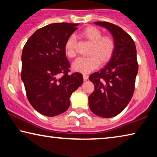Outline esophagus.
Returning <instances> with one entry per match:
<instances>
[{
  "instance_id": "esophagus-1",
  "label": "esophagus",
  "mask_w": 157,
  "mask_h": 157,
  "mask_svg": "<svg viewBox=\"0 0 157 157\" xmlns=\"http://www.w3.org/2000/svg\"><path fill=\"white\" fill-rule=\"evenodd\" d=\"M89 78V75H86V74H83V79H84V81H86L87 79Z\"/></svg>"
}]
</instances>
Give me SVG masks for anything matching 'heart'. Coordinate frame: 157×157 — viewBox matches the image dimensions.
Instances as JSON below:
<instances>
[{"mask_svg": "<svg viewBox=\"0 0 157 157\" xmlns=\"http://www.w3.org/2000/svg\"><path fill=\"white\" fill-rule=\"evenodd\" d=\"M80 36L92 44L89 52V57H80L73 63L74 71L82 73H89L96 69L100 63L104 64L108 62L115 50V42L111 36H102L99 29L94 26H89L84 29ZM76 37L74 34L68 37L65 43V53L69 58H74L75 52Z\"/></svg>", "mask_w": 157, "mask_h": 157, "instance_id": "heart-1", "label": "heart"}]
</instances>
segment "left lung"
Masks as SVG:
<instances>
[{
	"label": "left lung",
	"mask_w": 157,
	"mask_h": 157,
	"mask_svg": "<svg viewBox=\"0 0 157 157\" xmlns=\"http://www.w3.org/2000/svg\"><path fill=\"white\" fill-rule=\"evenodd\" d=\"M94 23L109 32L116 47L107 64L89 76L95 90L89 96V105L95 115L112 118L127 107L134 94L139 69L136 48L132 37L121 28L108 22Z\"/></svg>",
	"instance_id": "1"
}]
</instances>
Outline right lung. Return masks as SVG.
Returning <instances> with one entry per match:
<instances>
[{
	"label": "right lung",
	"instance_id": "obj_1",
	"mask_svg": "<svg viewBox=\"0 0 157 157\" xmlns=\"http://www.w3.org/2000/svg\"><path fill=\"white\" fill-rule=\"evenodd\" d=\"M78 23H52L37 30L23 48L21 79L28 101L46 116L64 112L73 93L83 83L79 73H68L70 63L65 53L68 37Z\"/></svg>",
	"mask_w": 157,
	"mask_h": 157
}]
</instances>
